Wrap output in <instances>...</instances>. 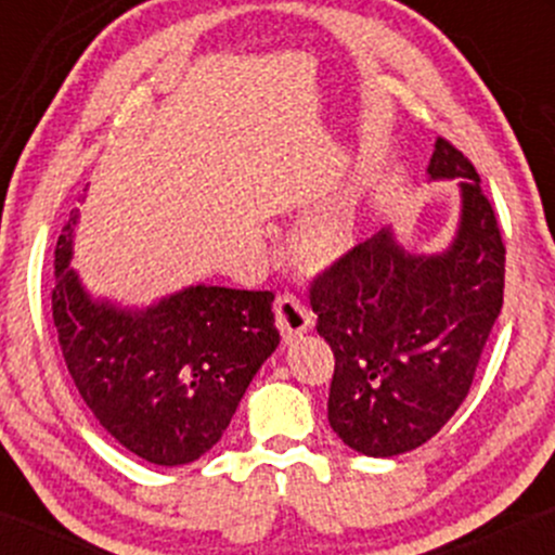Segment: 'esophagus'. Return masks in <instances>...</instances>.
<instances>
[{"label": "esophagus", "mask_w": 555, "mask_h": 555, "mask_svg": "<svg viewBox=\"0 0 555 555\" xmlns=\"http://www.w3.org/2000/svg\"><path fill=\"white\" fill-rule=\"evenodd\" d=\"M273 310H276V326L282 331L286 341L308 334L310 326H313V313H310L308 305H305L302 297H297L295 292H284V295H279Z\"/></svg>", "instance_id": "1"}]
</instances>
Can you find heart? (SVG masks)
Instances as JSON below:
<instances>
[{"label": "heart", "mask_w": 555, "mask_h": 555, "mask_svg": "<svg viewBox=\"0 0 555 555\" xmlns=\"http://www.w3.org/2000/svg\"><path fill=\"white\" fill-rule=\"evenodd\" d=\"M349 242V229L336 216L310 221L302 232L297 234V253L308 263H328V260L339 258Z\"/></svg>", "instance_id": "b5f03b06"}]
</instances>
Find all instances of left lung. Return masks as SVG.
<instances>
[{
    "mask_svg": "<svg viewBox=\"0 0 555 555\" xmlns=\"http://www.w3.org/2000/svg\"><path fill=\"white\" fill-rule=\"evenodd\" d=\"M428 175L462 177L460 227L443 253L410 256L384 229L310 286L336 360L328 423L365 456L404 454L449 423L503 305L506 247L473 162L438 138Z\"/></svg>",
    "mask_w": 555,
    "mask_h": 555,
    "instance_id": "obj_1",
    "label": "left lung"
}]
</instances>
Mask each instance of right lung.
Listing matches in <instances>:
<instances>
[{
	"mask_svg": "<svg viewBox=\"0 0 555 555\" xmlns=\"http://www.w3.org/2000/svg\"><path fill=\"white\" fill-rule=\"evenodd\" d=\"M54 250L52 315L62 358L93 417L162 467L219 443L242 393L279 347L273 292L188 286L145 310L93 299L69 269L73 227Z\"/></svg>",
	"mask_w": 555,
	"mask_h": 555,
	"instance_id": "right-lung-1",
	"label": "right lung"
}]
</instances>
